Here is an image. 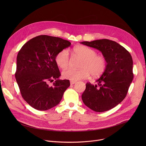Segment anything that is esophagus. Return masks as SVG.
Segmentation results:
<instances>
[{
    "instance_id": "1",
    "label": "esophagus",
    "mask_w": 146,
    "mask_h": 146,
    "mask_svg": "<svg viewBox=\"0 0 146 146\" xmlns=\"http://www.w3.org/2000/svg\"><path fill=\"white\" fill-rule=\"evenodd\" d=\"M76 82V81H70V84H71V85H73V84H74Z\"/></svg>"
}]
</instances>
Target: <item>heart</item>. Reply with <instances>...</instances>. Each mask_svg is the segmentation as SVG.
Returning a JSON list of instances; mask_svg holds the SVG:
<instances>
[{"label":"heart","instance_id":"b5f03b06","mask_svg":"<svg viewBox=\"0 0 146 146\" xmlns=\"http://www.w3.org/2000/svg\"><path fill=\"white\" fill-rule=\"evenodd\" d=\"M73 52L80 58V69L74 70L68 69L62 72L64 78L78 81L86 78L90 75L94 77L101 76L105 71L107 62L103 55H97L96 52L84 46H77L73 49ZM57 65L61 69L66 68L69 64V53L66 50L59 52L55 58Z\"/></svg>","mask_w":146,"mask_h":146}]
</instances>
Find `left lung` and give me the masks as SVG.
Here are the masks:
<instances>
[{"instance_id": "left-lung-1", "label": "left lung", "mask_w": 146, "mask_h": 146, "mask_svg": "<svg viewBox=\"0 0 146 146\" xmlns=\"http://www.w3.org/2000/svg\"><path fill=\"white\" fill-rule=\"evenodd\" d=\"M80 43L102 52L106 59L105 71L97 84L87 83L81 98L85 105L96 112L109 110L126 97L133 80V60L130 53L114 41L100 39Z\"/></svg>"}]
</instances>
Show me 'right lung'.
<instances>
[{"instance_id": "right-lung-1", "label": "right lung", "mask_w": 146, "mask_h": 146, "mask_svg": "<svg viewBox=\"0 0 146 146\" xmlns=\"http://www.w3.org/2000/svg\"><path fill=\"white\" fill-rule=\"evenodd\" d=\"M70 44L60 37L40 35L27 41L19 51L16 81L23 98L34 109L45 111L56 106L70 86L69 80L58 79L60 73L55 58Z\"/></svg>"}]
</instances>
